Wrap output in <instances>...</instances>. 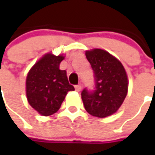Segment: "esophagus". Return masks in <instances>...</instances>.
<instances>
[{"label":"esophagus","mask_w":155,"mask_h":155,"mask_svg":"<svg viewBox=\"0 0 155 155\" xmlns=\"http://www.w3.org/2000/svg\"><path fill=\"white\" fill-rule=\"evenodd\" d=\"M75 89H76L77 91L79 92V91H81V90H82V85H81V84H78V85L75 86Z\"/></svg>","instance_id":"obj_1"}]
</instances>
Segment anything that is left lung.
<instances>
[{"label":"left lung","mask_w":155,"mask_h":155,"mask_svg":"<svg viewBox=\"0 0 155 155\" xmlns=\"http://www.w3.org/2000/svg\"><path fill=\"white\" fill-rule=\"evenodd\" d=\"M96 79V90L82 91L86 111L93 116L104 118L117 112L128 94V79L121 61L105 50L94 48L85 51Z\"/></svg>","instance_id":"left-lung-1"}]
</instances>
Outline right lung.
Here are the masks:
<instances>
[{
    "instance_id": "obj_1",
    "label": "right lung",
    "mask_w": 155,
    "mask_h": 155,
    "mask_svg": "<svg viewBox=\"0 0 155 155\" xmlns=\"http://www.w3.org/2000/svg\"><path fill=\"white\" fill-rule=\"evenodd\" d=\"M64 58V54L56 56L52 52H47L27 73V102L41 116H48L56 113L68 91L75 90L69 84L66 71L59 69Z\"/></svg>"
}]
</instances>
